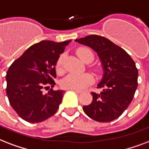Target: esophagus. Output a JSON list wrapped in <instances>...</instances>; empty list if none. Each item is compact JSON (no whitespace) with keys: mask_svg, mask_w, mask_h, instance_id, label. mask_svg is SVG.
Masks as SVG:
<instances>
[{"mask_svg":"<svg viewBox=\"0 0 149 149\" xmlns=\"http://www.w3.org/2000/svg\"><path fill=\"white\" fill-rule=\"evenodd\" d=\"M71 90L74 91V92L75 93H78V94H79V93H81V91H79V90H74V89H71Z\"/></svg>","mask_w":149,"mask_h":149,"instance_id":"1","label":"esophagus"}]
</instances>
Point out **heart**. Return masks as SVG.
<instances>
[{"label":"heart","mask_w":149,"mask_h":149,"mask_svg":"<svg viewBox=\"0 0 149 149\" xmlns=\"http://www.w3.org/2000/svg\"><path fill=\"white\" fill-rule=\"evenodd\" d=\"M77 54L83 61H93L94 55L91 49L88 48H80L77 50ZM63 60L64 56L61 55L56 64V70L58 73L63 71ZM94 81L93 76L89 73H70L62 78L61 85L63 88L67 89L82 90L88 85H92Z\"/></svg>","instance_id":"b5f03b06"}]
</instances>
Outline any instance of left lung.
I'll list each match as a JSON object with an SVG mask.
<instances>
[{"mask_svg": "<svg viewBox=\"0 0 149 149\" xmlns=\"http://www.w3.org/2000/svg\"><path fill=\"white\" fill-rule=\"evenodd\" d=\"M97 54L102 65V79L97 85L100 94L92 93L93 102L83 110L95 121L116 120L131 104L138 87V71L131 56L107 38L96 35L76 39Z\"/></svg>", "mask_w": 149, "mask_h": 149, "instance_id": "1", "label": "left lung"}]
</instances>
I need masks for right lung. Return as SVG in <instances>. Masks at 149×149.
<instances>
[{"mask_svg":"<svg viewBox=\"0 0 149 149\" xmlns=\"http://www.w3.org/2000/svg\"><path fill=\"white\" fill-rule=\"evenodd\" d=\"M71 40L56 42L43 40L31 46L7 71L6 93L15 111L24 120L40 123L56 113L64 90L42 93L47 85L54 87L56 64ZM48 87V86H47Z\"/></svg>","mask_w":149,"mask_h":149,"instance_id":"obj_1","label":"right lung"}]
</instances>
